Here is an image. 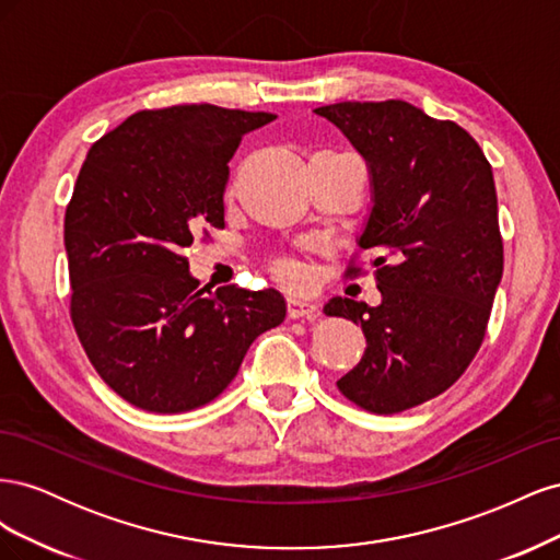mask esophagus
Listing matches in <instances>:
<instances>
[{"label":"esophagus","mask_w":560,"mask_h":560,"mask_svg":"<svg viewBox=\"0 0 560 560\" xmlns=\"http://www.w3.org/2000/svg\"><path fill=\"white\" fill-rule=\"evenodd\" d=\"M287 315H290L292 319H299V317L315 319L317 317V306L313 301L303 299V296H290V299H287Z\"/></svg>","instance_id":"obj_1"}]
</instances>
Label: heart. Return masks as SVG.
<instances>
[{
	"label": "heart",
	"mask_w": 560,
	"mask_h": 560,
	"mask_svg": "<svg viewBox=\"0 0 560 560\" xmlns=\"http://www.w3.org/2000/svg\"><path fill=\"white\" fill-rule=\"evenodd\" d=\"M273 273H276L278 280H282V282H287V284H301V282H303V273H301L299 264H294V261H290V259L276 261Z\"/></svg>",
	"instance_id": "1"
}]
</instances>
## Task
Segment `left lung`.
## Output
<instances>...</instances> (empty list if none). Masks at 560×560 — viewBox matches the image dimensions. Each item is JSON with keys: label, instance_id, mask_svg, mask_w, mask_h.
<instances>
[{"label": "left lung", "instance_id": "1", "mask_svg": "<svg viewBox=\"0 0 560 560\" xmlns=\"http://www.w3.org/2000/svg\"><path fill=\"white\" fill-rule=\"evenodd\" d=\"M315 114L364 156L374 194L360 249L378 254L381 303L334 296L325 306L366 338L336 385L364 411L401 413L446 393L483 343L504 268L493 171L465 128L404 100Z\"/></svg>", "mask_w": 560, "mask_h": 560}]
</instances>
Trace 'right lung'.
Here are the masks:
<instances>
[{
	"label": "right lung",
	"instance_id": "1",
	"mask_svg": "<svg viewBox=\"0 0 560 560\" xmlns=\"http://www.w3.org/2000/svg\"><path fill=\"white\" fill-rule=\"evenodd\" d=\"M276 114L142 109L100 138L65 212L70 315L91 364L151 413L198 409L226 389L259 334L287 315L276 290L210 292L182 249L224 229L229 161Z\"/></svg>",
	"mask_w": 560,
	"mask_h": 560
}]
</instances>
